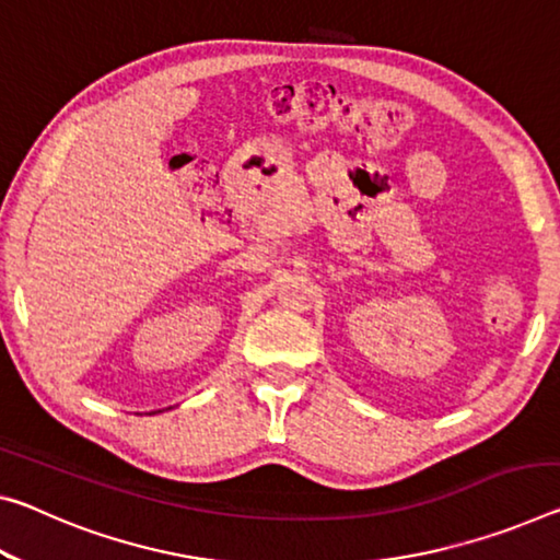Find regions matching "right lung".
<instances>
[{
	"label": "right lung",
	"mask_w": 560,
	"mask_h": 560,
	"mask_svg": "<svg viewBox=\"0 0 560 560\" xmlns=\"http://www.w3.org/2000/svg\"><path fill=\"white\" fill-rule=\"evenodd\" d=\"M154 413H159V411H154Z\"/></svg>",
	"instance_id": "add662e5"
}]
</instances>
